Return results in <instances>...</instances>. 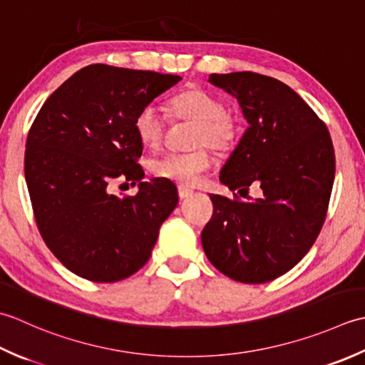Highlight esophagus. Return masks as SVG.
<instances>
[{
	"label": "esophagus",
	"instance_id": "34e87169",
	"mask_svg": "<svg viewBox=\"0 0 365 365\" xmlns=\"http://www.w3.org/2000/svg\"><path fill=\"white\" fill-rule=\"evenodd\" d=\"M192 193H193V192H192L190 189H187V187H178V195H180V198H181V200L190 197Z\"/></svg>",
	"mask_w": 365,
	"mask_h": 365
}]
</instances>
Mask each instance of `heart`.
<instances>
[{
	"mask_svg": "<svg viewBox=\"0 0 365 365\" xmlns=\"http://www.w3.org/2000/svg\"><path fill=\"white\" fill-rule=\"evenodd\" d=\"M172 113L180 120L195 123L190 145L200 146L185 153H168L151 160V173L181 187L195 185L203 173L212 167V158L205 146L225 151L235 145L237 138V123L228 113L224 102L217 96L200 88H189L175 94L168 102ZM165 121L160 108L146 103L133 118V132L140 143L146 148H158L163 137Z\"/></svg>",
	"mask_w": 365,
	"mask_h": 365,
	"instance_id": "heart-1",
	"label": "heart"
}]
</instances>
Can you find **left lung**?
I'll return each mask as SVG.
<instances>
[{
    "instance_id": "obj_1",
    "label": "left lung",
    "mask_w": 365,
    "mask_h": 365,
    "mask_svg": "<svg viewBox=\"0 0 365 365\" xmlns=\"http://www.w3.org/2000/svg\"><path fill=\"white\" fill-rule=\"evenodd\" d=\"M210 81L235 96L249 123L220 182L240 193L258 185L263 195H211L203 250L227 277L264 284L299 263L324 224L336 175L332 140L315 111L276 78L232 72Z\"/></svg>"
}]
</instances>
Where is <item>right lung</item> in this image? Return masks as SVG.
Instances as JSON below:
<instances>
[{"mask_svg":"<svg viewBox=\"0 0 365 365\" xmlns=\"http://www.w3.org/2000/svg\"><path fill=\"white\" fill-rule=\"evenodd\" d=\"M181 77L107 64L80 69L43 103L29 129L25 178L42 240L69 271L91 282L123 280L150 259L176 185L145 178L133 132L137 111ZM121 177L133 197L108 192Z\"/></svg>","mask_w":365,"mask_h":365,"instance_id":"right-lung-1","label":"right lung"}]
</instances>
